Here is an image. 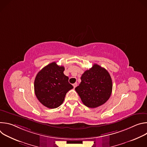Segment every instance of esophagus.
Masks as SVG:
<instances>
[{
  "label": "esophagus",
  "mask_w": 147,
  "mask_h": 147,
  "mask_svg": "<svg viewBox=\"0 0 147 147\" xmlns=\"http://www.w3.org/2000/svg\"><path fill=\"white\" fill-rule=\"evenodd\" d=\"M77 82H75L74 84H73V87H74V88L77 87Z\"/></svg>",
  "instance_id": "esophagus-1"
}]
</instances>
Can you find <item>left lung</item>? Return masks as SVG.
<instances>
[{"label":"left lung","instance_id":"8db88e82","mask_svg":"<svg viewBox=\"0 0 147 147\" xmlns=\"http://www.w3.org/2000/svg\"><path fill=\"white\" fill-rule=\"evenodd\" d=\"M75 90L88 108H95L105 103L112 91V81L108 71L97 64L84 73Z\"/></svg>","mask_w":147,"mask_h":147}]
</instances>
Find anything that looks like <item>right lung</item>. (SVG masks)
Segmentation results:
<instances>
[{
  "label": "right lung",
  "mask_w": 147,
  "mask_h": 147,
  "mask_svg": "<svg viewBox=\"0 0 147 147\" xmlns=\"http://www.w3.org/2000/svg\"><path fill=\"white\" fill-rule=\"evenodd\" d=\"M65 67L52 62L40 70L34 81V91L38 100L45 107L55 109L60 106L66 93L73 87L63 73Z\"/></svg>",
  "instance_id": "1"
}]
</instances>
